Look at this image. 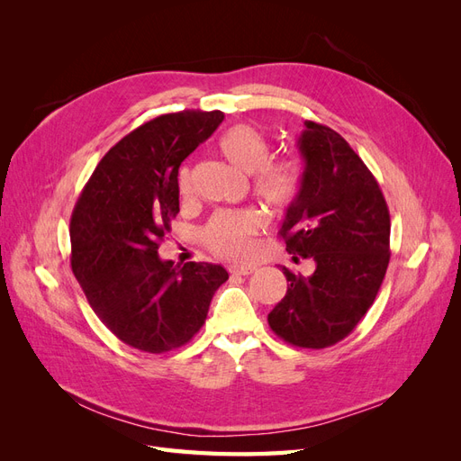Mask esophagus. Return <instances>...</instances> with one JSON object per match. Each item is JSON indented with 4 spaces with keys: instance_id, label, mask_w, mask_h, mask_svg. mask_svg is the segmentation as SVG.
I'll use <instances>...</instances> for the list:
<instances>
[{
    "instance_id": "obj_1",
    "label": "esophagus",
    "mask_w": 461,
    "mask_h": 461,
    "mask_svg": "<svg viewBox=\"0 0 461 461\" xmlns=\"http://www.w3.org/2000/svg\"><path fill=\"white\" fill-rule=\"evenodd\" d=\"M229 271H230V275L246 276V275H252L256 271V267L254 265H232V267H229Z\"/></svg>"
}]
</instances>
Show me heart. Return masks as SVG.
Masks as SVG:
<instances>
[{
  "label": "heart",
  "mask_w": 461,
  "mask_h": 461,
  "mask_svg": "<svg viewBox=\"0 0 461 461\" xmlns=\"http://www.w3.org/2000/svg\"><path fill=\"white\" fill-rule=\"evenodd\" d=\"M221 156L252 173V186L258 196L275 212L285 213L296 205L303 192L305 171L296 158H271V142L252 124H234L219 136ZM192 190L190 173L180 175V194L188 196ZM265 215L258 209L221 212L209 219L202 239L217 256L230 259H248L256 252V236L263 230Z\"/></svg>",
  "instance_id": "1"
}]
</instances>
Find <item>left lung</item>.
<instances>
[{
  "instance_id": "1",
  "label": "left lung",
  "mask_w": 461,
  "mask_h": 461,
  "mask_svg": "<svg viewBox=\"0 0 461 461\" xmlns=\"http://www.w3.org/2000/svg\"><path fill=\"white\" fill-rule=\"evenodd\" d=\"M298 138L305 183L281 236L292 259L312 258L310 276L283 269L288 290L267 321L298 348L340 342L373 305L390 261V215L371 171L332 129L305 121Z\"/></svg>"
}]
</instances>
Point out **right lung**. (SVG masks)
I'll list each match as a JSON object with an SVG mask.
<instances>
[{
	"instance_id": "1",
	"label": "right lung",
	"mask_w": 461,
	"mask_h": 461,
	"mask_svg": "<svg viewBox=\"0 0 461 461\" xmlns=\"http://www.w3.org/2000/svg\"><path fill=\"white\" fill-rule=\"evenodd\" d=\"M222 111L144 122L97 163L71 217V265L94 313L148 354L185 346L205 323L225 267L158 254L178 213V167L215 132Z\"/></svg>"
}]
</instances>
